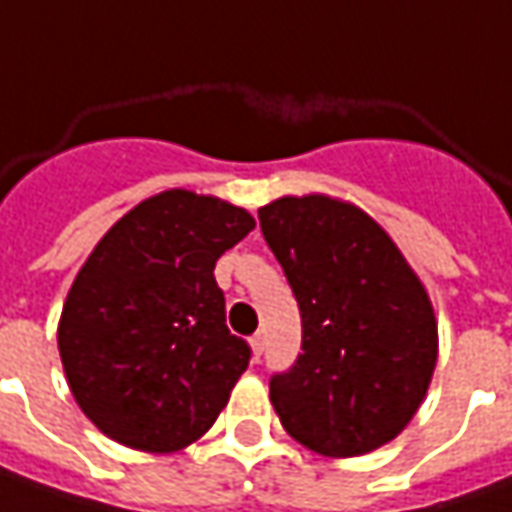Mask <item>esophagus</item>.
<instances>
[{
	"instance_id": "1",
	"label": "esophagus",
	"mask_w": 512,
	"mask_h": 512,
	"mask_svg": "<svg viewBox=\"0 0 512 512\" xmlns=\"http://www.w3.org/2000/svg\"><path fill=\"white\" fill-rule=\"evenodd\" d=\"M252 343V351H255V357L260 360V354H263V348H266V337H263V331H257L255 337L249 340Z\"/></svg>"
}]
</instances>
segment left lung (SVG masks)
<instances>
[{"mask_svg": "<svg viewBox=\"0 0 512 512\" xmlns=\"http://www.w3.org/2000/svg\"><path fill=\"white\" fill-rule=\"evenodd\" d=\"M257 215L303 320V354L269 382L283 428L331 459L388 445L419 411L439 354L422 280L354 203L286 195Z\"/></svg>", "mask_w": 512, "mask_h": 512, "instance_id": "1", "label": "left lung"}]
</instances>
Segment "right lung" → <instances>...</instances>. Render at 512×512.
<instances>
[{"instance_id":"1","label":"right lung","mask_w":512,"mask_h":512,"mask_svg":"<svg viewBox=\"0 0 512 512\" xmlns=\"http://www.w3.org/2000/svg\"><path fill=\"white\" fill-rule=\"evenodd\" d=\"M252 229L243 206L167 189L98 240L67 291L59 354L104 436L175 453L215 425L252 357L226 328L215 263Z\"/></svg>"}]
</instances>
